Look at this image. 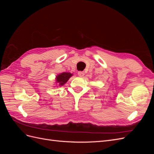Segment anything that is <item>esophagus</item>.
Instances as JSON below:
<instances>
[{
    "label": "esophagus",
    "mask_w": 154,
    "mask_h": 154,
    "mask_svg": "<svg viewBox=\"0 0 154 154\" xmlns=\"http://www.w3.org/2000/svg\"><path fill=\"white\" fill-rule=\"evenodd\" d=\"M78 76H79L82 77V76H84L85 72H82V71H78Z\"/></svg>",
    "instance_id": "34e87169"
}]
</instances>
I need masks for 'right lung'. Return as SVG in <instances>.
<instances>
[{
	"instance_id": "1",
	"label": "right lung",
	"mask_w": 154,
	"mask_h": 154,
	"mask_svg": "<svg viewBox=\"0 0 154 154\" xmlns=\"http://www.w3.org/2000/svg\"><path fill=\"white\" fill-rule=\"evenodd\" d=\"M72 76V74L70 72H63L59 74L57 76V82L59 83V85L62 86L66 83L69 79Z\"/></svg>"
}]
</instances>
